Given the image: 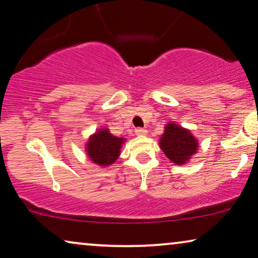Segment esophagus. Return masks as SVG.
Wrapping results in <instances>:
<instances>
[{
    "instance_id": "1",
    "label": "esophagus",
    "mask_w": 258,
    "mask_h": 258,
    "mask_svg": "<svg viewBox=\"0 0 258 258\" xmlns=\"http://www.w3.org/2000/svg\"><path fill=\"white\" fill-rule=\"evenodd\" d=\"M135 134L137 136H145L148 134V130L144 129V128H137L135 130Z\"/></svg>"
}]
</instances>
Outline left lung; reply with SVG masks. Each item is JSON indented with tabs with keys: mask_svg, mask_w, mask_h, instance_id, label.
<instances>
[{
	"mask_svg": "<svg viewBox=\"0 0 258 258\" xmlns=\"http://www.w3.org/2000/svg\"><path fill=\"white\" fill-rule=\"evenodd\" d=\"M159 147L171 162L182 165L197 152L198 140L189 130L170 122L159 138Z\"/></svg>",
	"mask_w": 258,
	"mask_h": 258,
	"instance_id": "8db88e82",
	"label": "left lung"
}]
</instances>
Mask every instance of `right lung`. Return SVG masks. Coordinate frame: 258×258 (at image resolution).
I'll list each match as a JSON object with an SVG mask.
<instances>
[{"label": "right lung", "instance_id": "1", "mask_svg": "<svg viewBox=\"0 0 258 258\" xmlns=\"http://www.w3.org/2000/svg\"><path fill=\"white\" fill-rule=\"evenodd\" d=\"M124 142V138L114 136L108 129L101 128L88 138L86 151L93 163L104 167L118 158Z\"/></svg>", "mask_w": 258, "mask_h": 258}]
</instances>
